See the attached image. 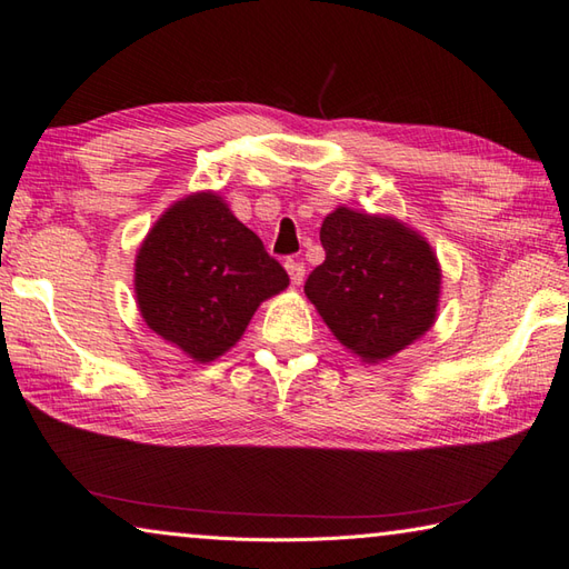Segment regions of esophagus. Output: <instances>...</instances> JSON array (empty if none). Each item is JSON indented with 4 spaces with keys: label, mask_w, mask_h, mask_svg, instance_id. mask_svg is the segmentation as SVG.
Instances as JSON below:
<instances>
[{
    "label": "esophagus",
    "mask_w": 569,
    "mask_h": 569,
    "mask_svg": "<svg viewBox=\"0 0 569 569\" xmlns=\"http://www.w3.org/2000/svg\"><path fill=\"white\" fill-rule=\"evenodd\" d=\"M286 271H288V276H291V283L293 286H300L303 283V278H306V266L300 263V261H286Z\"/></svg>",
    "instance_id": "34e87169"
}]
</instances>
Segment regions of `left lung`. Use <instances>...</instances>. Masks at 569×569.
Here are the masks:
<instances>
[{
  "mask_svg": "<svg viewBox=\"0 0 569 569\" xmlns=\"http://www.w3.org/2000/svg\"><path fill=\"white\" fill-rule=\"evenodd\" d=\"M320 241L325 261L306 296L349 352L379 365L432 328L442 271L413 227L340 204L322 220Z\"/></svg>",
  "mask_w": 569,
  "mask_h": 569,
  "instance_id": "left-lung-1",
  "label": "left lung"
}]
</instances>
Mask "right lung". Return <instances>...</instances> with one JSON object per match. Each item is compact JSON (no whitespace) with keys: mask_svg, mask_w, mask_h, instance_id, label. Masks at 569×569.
I'll return each instance as SVG.
<instances>
[{"mask_svg":"<svg viewBox=\"0 0 569 569\" xmlns=\"http://www.w3.org/2000/svg\"><path fill=\"white\" fill-rule=\"evenodd\" d=\"M286 288L283 266L212 190L173 202L134 261L143 322L200 365L229 352L263 300Z\"/></svg>","mask_w":569,"mask_h":569,"instance_id":"add662e5","label":"right lung"}]
</instances>
